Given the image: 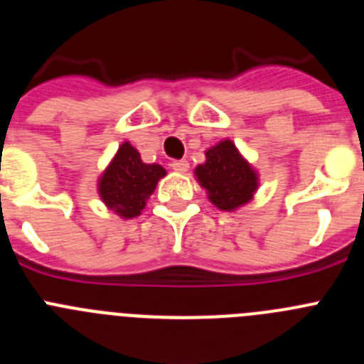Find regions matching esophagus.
Listing matches in <instances>:
<instances>
[{"instance_id": "34e87169", "label": "esophagus", "mask_w": 364, "mask_h": 364, "mask_svg": "<svg viewBox=\"0 0 364 364\" xmlns=\"http://www.w3.org/2000/svg\"><path fill=\"white\" fill-rule=\"evenodd\" d=\"M173 171L176 173H186L189 169V162L188 160H175V162L171 164Z\"/></svg>"}]
</instances>
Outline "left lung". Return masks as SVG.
Wrapping results in <instances>:
<instances>
[{
    "mask_svg": "<svg viewBox=\"0 0 364 364\" xmlns=\"http://www.w3.org/2000/svg\"><path fill=\"white\" fill-rule=\"evenodd\" d=\"M198 184L218 210L233 211L247 204L259 188V175L231 140L205 151V162L195 169Z\"/></svg>",
    "mask_w": 364,
    "mask_h": 364,
    "instance_id": "8db88e82",
    "label": "left lung"
}]
</instances>
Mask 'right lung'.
<instances>
[{"mask_svg":"<svg viewBox=\"0 0 364 364\" xmlns=\"http://www.w3.org/2000/svg\"><path fill=\"white\" fill-rule=\"evenodd\" d=\"M166 176L160 164H146L140 153L124 142L98 178V195L118 217L134 218L142 213L159 180Z\"/></svg>","mask_w":364,"mask_h":364,"instance_id":"obj_1","label":"right lung"}]
</instances>
